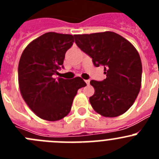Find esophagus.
<instances>
[{
	"label": "esophagus",
	"instance_id": "esophagus-1",
	"mask_svg": "<svg viewBox=\"0 0 159 159\" xmlns=\"http://www.w3.org/2000/svg\"><path fill=\"white\" fill-rule=\"evenodd\" d=\"M85 83L87 84V85H89L90 84V80H85Z\"/></svg>",
	"mask_w": 159,
	"mask_h": 159
}]
</instances>
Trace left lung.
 I'll use <instances>...</instances> for the list:
<instances>
[{
    "label": "left lung",
    "mask_w": 159,
    "mask_h": 159,
    "mask_svg": "<svg viewBox=\"0 0 159 159\" xmlns=\"http://www.w3.org/2000/svg\"><path fill=\"white\" fill-rule=\"evenodd\" d=\"M75 43L92 58L95 67L103 66L107 78L91 80L95 93L90 97L94 110L104 117H117L133 105L139 93L142 62L130 42L116 32L75 35Z\"/></svg>",
    "instance_id": "1"
}]
</instances>
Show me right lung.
Returning a JSON list of instances; mask_svg holds the SVG:
<instances>
[{"instance_id":"right-lung-1","label":"right lung","mask_w":159,"mask_h":159,"mask_svg":"<svg viewBox=\"0 0 159 159\" xmlns=\"http://www.w3.org/2000/svg\"><path fill=\"white\" fill-rule=\"evenodd\" d=\"M75 36L47 32L32 40L22 52L18 82L24 100L40 119L57 121L68 115L80 88L87 85L80 77L53 78L63 67L66 52Z\"/></svg>"}]
</instances>
